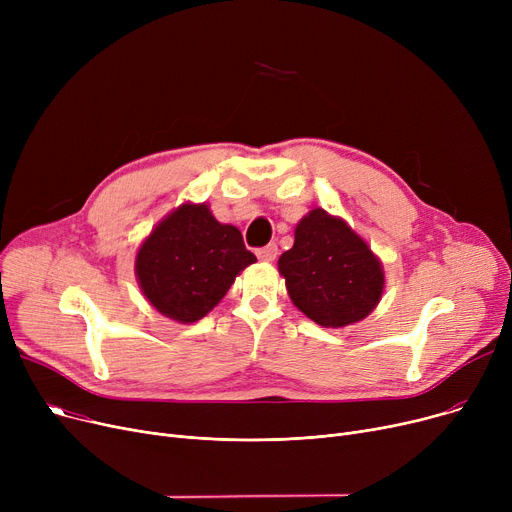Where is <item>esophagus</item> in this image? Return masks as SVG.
Returning <instances> with one entry per match:
<instances>
[{
    "label": "esophagus",
    "mask_w": 512,
    "mask_h": 512,
    "mask_svg": "<svg viewBox=\"0 0 512 512\" xmlns=\"http://www.w3.org/2000/svg\"><path fill=\"white\" fill-rule=\"evenodd\" d=\"M257 257H259L261 261H265V263H270V261H274V259L278 257V247H276V245H267V247H263V249L257 251Z\"/></svg>",
    "instance_id": "esophagus-1"
}]
</instances>
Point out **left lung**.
<instances>
[{
    "label": "left lung",
    "instance_id": "left-lung-1",
    "mask_svg": "<svg viewBox=\"0 0 512 512\" xmlns=\"http://www.w3.org/2000/svg\"><path fill=\"white\" fill-rule=\"evenodd\" d=\"M290 299L321 328L365 319L386 288L380 257L340 215L315 207L294 228V245L278 259Z\"/></svg>",
    "mask_w": 512,
    "mask_h": 512
}]
</instances>
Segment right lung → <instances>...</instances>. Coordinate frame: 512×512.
<instances>
[{"mask_svg":"<svg viewBox=\"0 0 512 512\" xmlns=\"http://www.w3.org/2000/svg\"><path fill=\"white\" fill-rule=\"evenodd\" d=\"M255 261L236 226L220 224L207 203L186 201L141 242L134 274L155 311L178 324H195Z\"/></svg>","mask_w":512,"mask_h":512,"instance_id":"1","label":"right lung"}]
</instances>
